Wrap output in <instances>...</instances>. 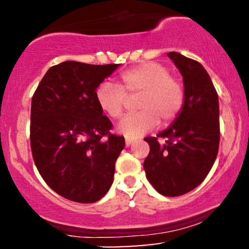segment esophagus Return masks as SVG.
<instances>
[{
	"label": "esophagus",
	"instance_id": "34e87169",
	"mask_svg": "<svg viewBox=\"0 0 249 249\" xmlns=\"http://www.w3.org/2000/svg\"><path fill=\"white\" fill-rule=\"evenodd\" d=\"M133 142L134 138H130V137H126V138H125V145H126V146H130Z\"/></svg>",
	"mask_w": 249,
	"mask_h": 249
}]
</instances>
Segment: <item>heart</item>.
Listing matches in <instances>:
<instances>
[{"label":"heart","instance_id":"b5f03b06","mask_svg":"<svg viewBox=\"0 0 249 249\" xmlns=\"http://www.w3.org/2000/svg\"><path fill=\"white\" fill-rule=\"evenodd\" d=\"M139 95L138 112L126 116L118 125V131L130 138L141 137L161 124L172 123L181 112L185 102L182 83L171 76L161 63L146 62L123 71L119 87L102 83L96 89V102L111 119H119L124 113L127 97Z\"/></svg>","mask_w":249,"mask_h":249}]
</instances>
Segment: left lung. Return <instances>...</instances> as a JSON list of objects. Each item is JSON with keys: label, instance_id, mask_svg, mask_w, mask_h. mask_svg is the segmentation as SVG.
<instances>
[{"label": "left lung", "instance_id": "8db88e82", "mask_svg": "<svg viewBox=\"0 0 249 249\" xmlns=\"http://www.w3.org/2000/svg\"><path fill=\"white\" fill-rule=\"evenodd\" d=\"M184 78L185 102L170 127L144 141L150 153L144 170L150 184L165 196H179L199 186L219 151V98L211 77L199 62L168 53ZM158 138L165 139L159 143Z\"/></svg>", "mask_w": 249, "mask_h": 249}]
</instances>
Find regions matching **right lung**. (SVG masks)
I'll return each mask as SVG.
<instances>
[{"label":"right lung","mask_w":249,"mask_h":249,"mask_svg":"<svg viewBox=\"0 0 249 249\" xmlns=\"http://www.w3.org/2000/svg\"><path fill=\"white\" fill-rule=\"evenodd\" d=\"M119 64L67 61L47 71L31 99L30 146L39 174L63 198L98 201L113 182L125 146L96 102V89Z\"/></svg>","instance_id":"1"}]
</instances>
